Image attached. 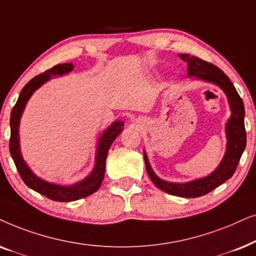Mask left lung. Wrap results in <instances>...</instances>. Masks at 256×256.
I'll return each instance as SVG.
<instances>
[{
	"label": "left lung",
	"instance_id": "8db88e82",
	"mask_svg": "<svg viewBox=\"0 0 256 256\" xmlns=\"http://www.w3.org/2000/svg\"><path fill=\"white\" fill-rule=\"evenodd\" d=\"M179 57L187 62V76L194 77L198 80H204L219 86L227 96L230 108V117L226 124L227 146L226 152L219 166L208 176L194 179L187 182H170L160 179L150 165L148 154L144 151L146 172L152 182L164 192L182 198H198L205 196L210 190L232 178L241 156L246 148V130H244V106L236 88H234L230 78L219 68L208 62L190 56L188 54H179Z\"/></svg>",
	"mask_w": 256,
	"mask_h": 256
}]
</instances>
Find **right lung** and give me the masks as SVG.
<instances>
[{"mask_svg":"<svg viewBox=\"0 0 256 256\" xmlns=\"http://www.w3.org/2000/svg\"><path fill=\"white\" fill-rule=\"evenodd\" d=\"M72 63L57 64L51 69L46 70V72L34 77L22 88L18 100H17L15 106L12 110V114H10L9 151L22 180L26 186L36 190L37 193L60 202H74V200L82 199V198L90 196V194L98 190L104 179L105 162H106L108 150H110V146L114 142V139L122 134V128H124V122L116 120L100 134L97 142L96 158H94V166L92 171L80 182H77L72 185H60V184L46 182V180L40 178L38 176H36L32 171L28 164L23 159L21 146H20V122H21L23 111H24L26 105L30 100V97L32 96V94L35 92L37 88H40L51 78L69 74L72 71Z\"/></svg>","mask_w":256,"mask_h":256,"instance_id":"1","label":"right lung"}]
</instances>
